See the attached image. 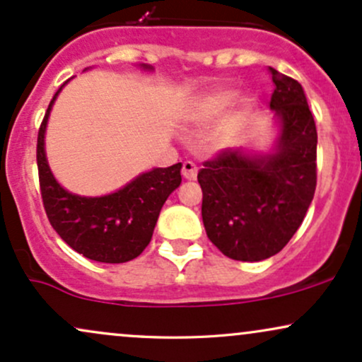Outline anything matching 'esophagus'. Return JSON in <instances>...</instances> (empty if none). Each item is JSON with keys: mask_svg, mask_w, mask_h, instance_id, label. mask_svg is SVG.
I'll return each instance as SVG.
<instances>
[{"mask_svg": "<svg viewBox=\"0 0 362 362\" xmlns=\"http://www.w3.org/2000/svg\"><path fill=\"white\" fill-rule=\"evenodd\" d=\"M182 175L187 180H194L197 177V165L192 163V161H184V165H182Z\"/></svg>", "mask_w": 362, "mask_h": 362, "instance_id": "1", "label": "esophagus"}]
</instances>
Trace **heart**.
Instances as JSON below:
<instances>
[{"label": "heart", "instance_id": "b5f03b06", "mask_svg": "<svg viewBox=\"0 0 362 362\" xmlns=\"http://www.w3.org/2000/svg\"><path fill=\"white\" fill-rule=\"evenodd\" d=\"M231 100H233V93H230V91H221V93L213 95L206 103V117H213V115L223 112L230 105Z\"/></svg>", "mask_w": 362, "mask_h": 362}]
</instances>
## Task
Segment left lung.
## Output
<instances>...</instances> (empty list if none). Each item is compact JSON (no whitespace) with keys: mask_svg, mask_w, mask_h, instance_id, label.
Listing matches in <instances>:
<instances>
[{"mask_svg":"<svg viewBox=\"0 0 362 362\" xmlns=\"http://www.w3.org/2000/svg\"><path fill=\"white\" fill-rule=\"evenodd\" d=\"M271 109L281 120L277 153L221 149L199 170L207 238L233 260L279 253L296 233L317 189V126L301 85L269 68Z\"/></svg>","mask_w":362,"mask_h":362,"instance_id":"1","label":"left lung"}]
</instances>
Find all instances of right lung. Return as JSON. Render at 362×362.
Masks as SVG:
<instances>
[{
  "mask_svg": "<svg viewBox=\"0 0 362 362\" xmlns=\"http://www.w3.org/2000/svg\"><path fill=\"white\" fill-rule=\"evenodd\" d=\"M62 88V86H61ZM56 91L37 136V168L49 223L73 250L86 259L122 264L143 253L168 195L180 185V163L143 173L124 189L103 197H80L57 184L44 151V132Z\"/></svg>",
  "mask_w": 362,
  "mask_h": 362,
  "instance_id": "obj_1",
  "label": "right lung"
}]
</instances>
